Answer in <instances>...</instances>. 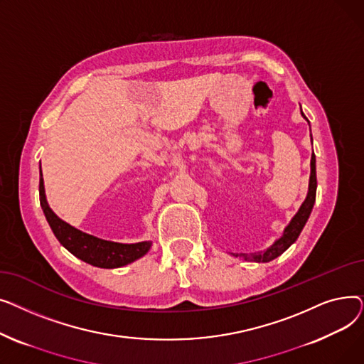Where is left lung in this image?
I'll list each match as a JSON object with an SVG mask.
<instances>
[{"mask_svg": "<svg viewBox=\"0 0 364 364\" xmlns=\"http://www.w3.org/2000/svg\"><path fill=\"white\" fill-rule=\"evenodd\" d=\"M302 113V110H301ZM304 117V113H302ZM305 118V117H304ZM307 119V118H305ZM309 121V119H307ZM313 141V139H311ZM310 166H311V174H310V183H309V193H307V198H305V200L302 202L301 208L298 209V213L295 214V217L291 220V223L288 224V227L284 228V232L282 235L280 239H277L269 250H265L264 252H258V254H233L235 257H240L246 261H255V262H269L274 258H277L279 255H282L288 247L298 239L299 233L302 232V228L305 225V223H307L311 211H313V206H314V202H316V188H317V177H316V155L313 153L311 155V162H310Z\"/></svg>", "mask_w": 364, "mask_h": 364, "instance_id": "8db88e82", "label": "left lung"}]
</instances>
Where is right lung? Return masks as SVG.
Here are the masks:
<instances>
[{
	"label": "right lung",
	"instance_id": "1",
	"mask_svg": "<svg viewBox=\"0 0 364 364\" xmlns=\"http://www.w3.org/2000/svg\"><path fill=\"white\" fill-rule=\"evenodd\" d=\"M40 202L44 215L57 240H59L72 255L82 259L84 262H88L94 267H100V269H118V267H124L127 264H131L132 261L141 258L150 250V240L139 243H118L103 240L88 233H84L78 230V228H75L70 224L60 220L51 211V208L47 203L44 178L41 171Z\"/></svg>",
	"mask_w": 364,
	"mask_h": 364
}]
</instances>
